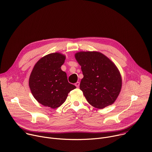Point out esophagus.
Listing matches in <instances>:
<instances>
[{
    "label": "esophagus",
    "instance_id": "34e87169",
    "mask_svg": "<svg viewBox=\"0 0 152 152\" xmlns=\"http://www.w3.org/2000/svg\"><path fill=\"white\" fill-rule=\"evenodd\" d=\"M75 86H76L77 87H79V86H80V82L77 81V82L75 84Z\"/></svg>",
    "mask_w": 152,
    "mask_h": 152
}]
</instances>
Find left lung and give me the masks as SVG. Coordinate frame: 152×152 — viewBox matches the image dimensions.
Here are the masks:
<instances>
[{
	"mask_svg": "<svg viewBox=\"0 0 152 152\" xmlns=\"http://www.w3.org/2000/svg\"><path fill=\"white\" fill-rule=\"evenodd\" d=\"M75 57L84 76L80 88L87 102L99 109L113 104L122 84L120 73L115 64L97 51H80L75 54Z\"/></svg>",
	"mask_w": 152,
	"mask_h": 152,
	"instance_id": "8db88e82",
	"label": "left lung"
}]
</instances>
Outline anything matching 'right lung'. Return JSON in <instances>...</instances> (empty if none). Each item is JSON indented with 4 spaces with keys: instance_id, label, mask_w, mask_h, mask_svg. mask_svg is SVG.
<instances>
[{
    "instance_id": "add662e5",
    "label": "right lung",
    "mask_w": 152,
    "mask_h": 152,
    "mask_svg": "<svg viewBox=\"0 0 152 152\" xmlns=\"http://www.w3.org/2000/svg\"><path fill=\"white\" fill-rule=\"evenodd\" d=\"M65 56L59 53L47 54L39 59L30 74L28 84L35 99L51 108L61 105L68 94L76 87L70 84L61 66Z\"/></svg>"
}]
</instances>
